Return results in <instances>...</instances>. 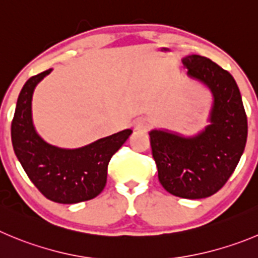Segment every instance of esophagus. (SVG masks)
<instances>
[{
  "instance_id": "34e87169",
  "label": "esophagus",
  "mask_w": 258,
  "mask_h": 258,
  "mask_svg": "<svg viewBox=\"0 0 258 258\" xmlns=\"http://www.w3.org/2000/svg\"><path fill=\"white\" fill-rule=\"evenodd\" d=\"M135 131L137 132H146L149 128H150V123H149L148 119L145 118H140V119H137L134 124Z\"/></svg>"
}]
</instances>
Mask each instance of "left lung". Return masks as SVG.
<instances>
[{
	"mask_svg": "<svg viewBox=\"0 0 258 258\" xmlns=\"http://www.w3.org/2000/svg\"><path fill=\"white\" fill-rule=\"evenodd\" d=\"M187 76L213 94L209 122L195 136L168 130H153V158L159 182L182 199H205L227 183L239 163L247 143V115L232 75L206 57L189 54L183 59Z\"/></svg>",
	"mask_w": 258,
	"mask_h": 258,
	"instance_id": "obj_1",
	"label": "left lung"
}]
</instances>
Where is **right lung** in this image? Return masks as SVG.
I'll use <instances>...</instances> for the list:
<instances>
[{"label": "right lung", "instance_id": "add662e5", "mask_svg": "<svg viewBox=\"0 0 258 258\" xmlns=\"http://www.w3.org/2000/svg\"><path fill=\"white\" fill-rule=\"evenodd\" d=\"M52 69L29 79L19 94L11 123L14 151L34 186L48 200L78 204L104 189L109 160L127 141L132 130H123L78 149H63L44 141L31 117L34 89Z\"/></svg>", "mask_w": 258, "mask_h": 258}]
</instances>
